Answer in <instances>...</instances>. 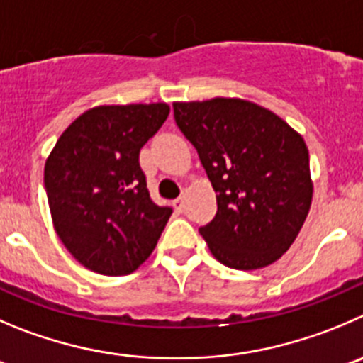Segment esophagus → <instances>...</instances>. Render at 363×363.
I'll use <instances>...</instances> for the list:
<instances>
[{"label":"esophagus","mask_w":363,"mask_h":363,"mask_svg":"<svg viewBox=\"0 0 363 363\" xmlns=\"http://www.w3.org/2000/svg\"><path fill=\"white\" fill-rule=\"evenodd\" d=\"M172 205H174V210L178 213H182L184 212V198H178V199H174V201H172Z\"/></svg>","instance_id":"obj_1"}]
</instances>
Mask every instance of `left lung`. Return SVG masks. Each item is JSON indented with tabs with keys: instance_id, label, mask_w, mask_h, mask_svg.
<instances>
[{
	"instance_id": "1",
	"label": "left lung",
	"mask_w": 363,
	"mask_h": 363,
	"mask_svg": "<svg viewBox=\"0 0 363 363\" xmlns=\"http://www.w3.org/2000/svg\"><path fill=\"white\" fill-rule=\"evenodd\" d=\"M217 192V213L199 233L226 267L253 271L278 260L298 237L312 178L305 140L271 110L239 98L172 103Z\"/></svg>"
}]
</instances>
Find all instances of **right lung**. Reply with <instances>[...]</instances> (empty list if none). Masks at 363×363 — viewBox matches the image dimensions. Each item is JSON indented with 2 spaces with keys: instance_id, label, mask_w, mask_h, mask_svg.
<instances>
[{
  "instance_id": "obj_1",
  "label": "right lung",
  "mask_w": 363,
  "mask_h": 363,
  "mask_svg": "<svg viewBox=\"0 0 363 363\" xmlns=\"http://www.w3.org/2000/svg\"><path fill=\"white\" fill-rule=\"evenodd\" d=\"M167 116L165 103L94 106L69 124L48 157L55 231L84 267L124 276L153 253L172 208L150 198L139 153Z\"/></svg>"
}]
</instances>
